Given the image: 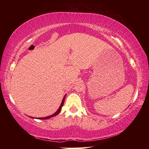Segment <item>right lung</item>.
Segmentation results:
<instances>
[{"label": "right lung", "mask_w": 149, "mask_h": 149, "mask_svg": "<svg viewBox=\"0 0 149 149\" xmlns=\"http://www.w3.org/2000/svg\"><path fill=\"white\" fill-rule=\"evenodd\" d=\"M65 97V95L64 96V99H63V100H62V103H61V105H60V107H59L58 110L56 111V112L54 113V114H52V115H51V116H47V117H46V118H39V119H41V120H46V119H48V118H50L54 117V116H56L57 114H59V112H60V110H61V109H62V107H63V105H64V102Z\"/></svg>", "instance_id": "1"}]
</instances>
